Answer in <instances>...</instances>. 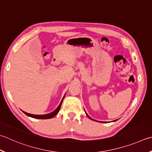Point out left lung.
Returning a JSON list of instances; mask_svg holds the SVG:
<instances>
[{
    "mask_svg": "<svg viewBox=\"0 0 152 152\" xmlns=\"http://www.w3.org/2000/svg\"><path fill=\"white\" fill-rule=\"evenodd\" d=\"M85 112H86V111H85ZM86 115H87V116H88V117L89 118H90V119H91V120H94V119H93V118H91L90 117H89V116H88V115L87 113H86Z\"/></svg>",
    "mask_w": 152,
    "mask_h": 152,
    "instance_id": "8db88e82",
    "label": "left lung"
}]
</instances>
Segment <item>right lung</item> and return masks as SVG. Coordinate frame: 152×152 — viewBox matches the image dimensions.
Instances as JSON below:
<instances>
[{
    "mask_svg": "<svg viewBox=\"0 0 152 152\" xmlns=\"http://www.w3.org/2000/svg\"><path fill=\"white\" fill-rule=\"evenodd\" d=\"M64 96H65V95H64ZM64 96L63 98H62L61 102L60 104H59V105H58V107L56 108L54 111H53L52 113H50L47 114V115H32V114H29V113H26V112H24V111H22L23 112V113L26 114V115L29 116V117H32V118H39V119H47V118H53V117H54L55 115H57V113H58V111H59V110H60V109H61L62 103V102H63V99H64Z\"/></svg>",
    "mask_w": 152,
    "mask_h": 152,
    "instance_id": "1",
    "label": "right lung"
}]
</instances>
